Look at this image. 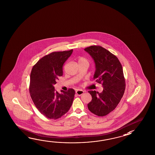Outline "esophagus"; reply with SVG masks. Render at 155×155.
Returning <instances> with one entry per match:
<instances>
[{"label":"esophagus","mask_w":155,"mask_h":155,"mask_svg":"<svg viewBox=\"0 0 155 155\" xmlns=\"http://www.w3.org/2000/svg\"><path fill=\"white\" fill-rule=\"evenodd\" d=\"M84 92V91L81 90H77V91H76V94L80 96Z\"/></svg>","instance_id":"1"}]
</instances>
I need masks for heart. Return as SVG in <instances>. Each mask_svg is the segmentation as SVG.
I'll use <instances>...</instances> for the list:
<instances>
[{
	"mask_svg": "<svg viewBox=\"0 0 155 155\" xmlns=\"http://www.w3.org/2000/svg\"><path fill=\"white\" fill-rule=\"evenodd\" d=\"M88 63V61L85 58L83 57H80L78 59V63L80 64V63Z\"/></svg>",
	"mask_w": 155,
	"mask_h": 155,
	"instance_id": "b5f03b06",
	"label": "heart"
}]
</instances>
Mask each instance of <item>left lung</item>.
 Segmentation results:
<instances>
[{
  "mask_svg": "<svg viewBox=\"0 0 155 155\" xmlns=\"http://www.w3.org/2000/svg\"><path fill=\"white\" fill-rule=\"evenodd\" d=\"M84 50L95 64L94 79L102 83L103 91H89L92 100L87 104L89 110L96 115L104 116L111 112L119 104L125 90L122 65L118 58L100 46H90Z\"/></svg>",
  "mask_w": 155,
  "mask_h": 155,
  "instance_id": "left-lung-1",
  "label": "left lung"
}]
</instances>
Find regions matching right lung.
Wrapping results in <instances>:
<instances>
[{
  "label": "right lung",
  "instance_id": "right-lung-1",
  "mask_svg": "<svg viewBox=\"0 0 155 155\" xmlns=\"http://www.w3.org/2000/svg\"><path fill=\"white\" fill-rule=\"evenodd\" d=\"M73 50L53 52L43 57L33 66L30 74L29 92L34 105L47 118H60L69 110L75 90L55 91L54 85L59 76L63 75V66L71 56Z\"/></svg>",
  "mask_w": 155,
  "mask_h": 155
}]
</instances>
